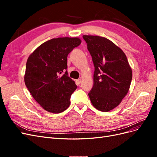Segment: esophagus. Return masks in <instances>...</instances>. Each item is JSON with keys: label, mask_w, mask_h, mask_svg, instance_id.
Segmentation results:
<instances>
[{"label": "esophagus", "mask_w": 157, "mask_h": 157, "mask_svg": "<svg viewBox=\"0 0 157 157\" xmlns=\"http://www.w3.org/2000/svg\"><path fill=\"white\" fill-rule=\"evenodd\" d=\"M80 82H81V79H78L76 80V83H77V84H80Z\"/></svg>", "instance_id": "obj_1"}]
</instances>
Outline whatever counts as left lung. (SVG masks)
Masks as SVG:
<instances>
[{
	"instance_id": "8db88e82",
	"label": "left lung",
	"mask_w": 157,
	"mask_h": 157,
	"mask_svg": "<svg viewBox=\"0 0 157 157\" xmlns=\"http://www.w3.org/2000/svg\"><path fill=\"white\" fill-rule=\"evenodd\" d=\"M92 56L94 86L88 94L93 106L107 112L121 103L130 89L132 71L126 56L107 38L83 35Z\"/></svg>"
}]
</instances>
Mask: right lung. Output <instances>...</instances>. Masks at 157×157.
Listing matches in <instances>:
<instances>
[{
    "mask_svg": "<svg viewBox=\"0 0 157 157\" xmlns=\"http://www.w3.org/2000/svg\"><path fill=\"white\" fill-rule=\"evenodd\" d=\"M80 43L78 37L52 39L40 45L28 58L25 84L44 110L59 113L70 105L71 95L77 86L68 77L67 56Z\"/></svg>",
    "mask_w": 157,
    "mask_h": 157,
    "instance_id": "1",
    "label": "right lung"
}]
</instances>
